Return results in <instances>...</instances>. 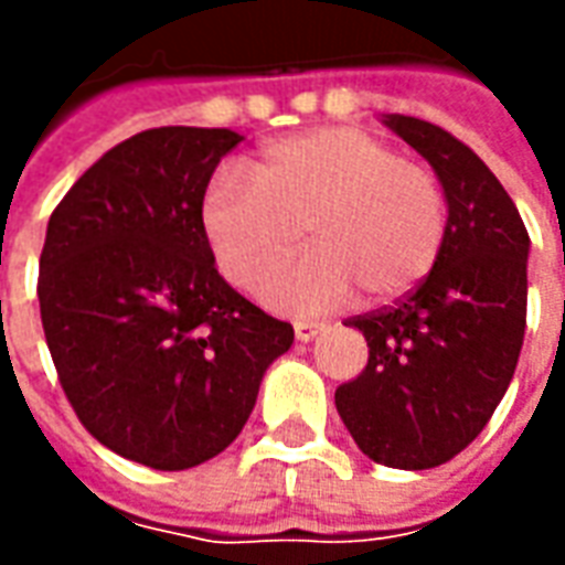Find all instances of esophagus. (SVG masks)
Segmentation results:
<instances>
[{
    "label": "esophagus",
    "instance_id": "obj_1",
    "mask_svg": "<svg viewBox=\"0 0 565 565\" xmlns=\"http://www.w3.org/2000/svg\"><path fill=\"white\" fill-rule=\"evenodd\" d=\"M323 330H327V323H318V320H299V323H294V332L299 342H311Z\"/></svg>",
    "mask_w": 565,
    "mask_h": 565
}]
</instances>
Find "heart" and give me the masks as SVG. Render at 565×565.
Wrapping results in <instances>:
<instances>
[{
    "mask_svg": "<svg viewBox=\"0 0 565 565\" xmlns=\"http://www.w3.org/2000/svg\"><path fill=\"white\" fill-rule=\"evenodd\" d=\"M199 223L226 281L254 294L280 268L306 225L312 250L273 279L263 302L308 318L344 306L356 287L369 302L415 290L448 233V199L424 162L354 127H315L271 141L242 174L217 172Z\"/></svg>",
    "mask_w": 565,
    "mask_h": 565,
    "instance_id": "b5f03b06",
    "label": "heart"
}]
</instances>
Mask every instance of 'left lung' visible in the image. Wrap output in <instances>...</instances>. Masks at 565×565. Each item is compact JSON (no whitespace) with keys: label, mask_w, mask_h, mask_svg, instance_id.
I'll use <instances>...</instances> for the list:
<instances>
[{"label":"left lung","mask_w":565,"mask_h":565,"mask_svg":"<svg viewBox=\"0 0 565 565\" xmlns=\"http://www.w3.org/2000/svg\"><path fill=\"white\" fill-rule=\"evenodd\" d=\"M381 124L433 166L448 233L412 294L348 320L366 335L369 363L335 391V408L369 460L415 472L457 457L509 391L526 330L530 235L469 145L408 115Z\"/></svg>","instance_id":"1"}]
</instances>
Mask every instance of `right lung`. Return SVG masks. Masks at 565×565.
Instances as JSON below:
<instances>
[{"label":"right lung","instance_id":"1","mask_svg":"<svg viewBox=\"0 0 565 565\" xmlns=\"http://www.w3.org/2000/svg\"><path fill=\"white\" fill-rule=\"evenodd\" d=\"M233 129L160 127L105 150L56 205L39 306L56 375L93 438L181 472L235 441L294 327L223 281L199 202Z\"/></svg>","mask_w":565,"mask_h":565}]
</instances>
